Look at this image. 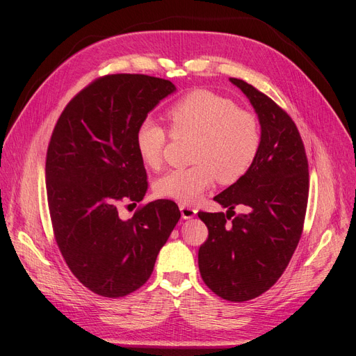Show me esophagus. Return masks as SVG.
<instances>
[{"label":"esophagus","mask_w":356,"mask_h":356,"mask_svg":"<svg viewBox=\"0 0 356 356\" xmlns=\"http://www.w3.org/2000/svg\"><path fill=\"white\" fill-rule=\"evenodd\" d=\"M179 211H181V215L182 218L184 220H190V218H195L197 211L193 209L191 207H187V204H179Z\"/></svg>","instance_id":"esophagus-1"}]
</instances>
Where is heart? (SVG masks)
Returning <instances> with one entry per match:
<instances>
[{"mask_svg":"<svg viewBox=\"0 0 356 356\" xmlns=\"http://www.w3.org/2000/svg\"><path fill=\"white\" fill-rule=\"evenodd\" d=\"M168 120L172 135L195 136L190 156L195 165L161 175L154 184L159 197L193 203L215 179L221 184H233L252 166L260 149L257 118L211 90H195L182 96L168 110ZM166 139V131L153 118L139 123L135 147L147 168L160 166Z\"/></svg>","mask_w":356,"mask_h":356,"instance_id":"1","label":"heart"}]
</instances>
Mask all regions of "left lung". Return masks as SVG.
Segmentation results:
<instances>
[{
  "instance_id": "left-lung-1",
  "label": "left lung",
  "mask_w": 356,
  "mask_h": 356,
  "mask_svg": "<svg viewBox=\"0 0 356 356\" xmlns=\"http://www.w3.org/2000/svg\"><path fill=\"white\" fill-rule=\"evenodd\" d=\"M230 81L251 102L260 123V149L252 166L213 197L227 212H199L209 236L199 250L203 282L229 301H246L275 285L303 230L309 166L291 117L251 84ZM238 204L243 214L228 220Z\"/></svg>"
}]
</instances>
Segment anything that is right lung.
I'll use <instances>...</instances> for the list:
<instances>
[{"label": "right lung", "mask_w": 356, "mask_h": 356, "mask_svg": "<svg viewBox=\"0 0 356 356\" xmlns=\"http://www.w3.org/2000/svg\"><path fill=\"white\" fill-rule=\"evenodd\" d=\"M174 92V83L149 75H105L74 96L51 134L53 232L70 270L95 294L115 298L143 286L181 217L172 200L148 203L129 220L118 215V204H136L147 191L136 129Z\"/></svg>", "instance_id": "obj_1"}]
</instances>
